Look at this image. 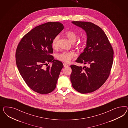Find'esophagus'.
<instances>
[{
    "label": "esophagus",
    "mask_w": 128,
    "mask_h": 128,
    "mask_svg": "<svg viewBox=\"0 0 128 128\" xmlns=\"http://www.w3.org/2000/svg\"><path fill=\"white\" fill-rule=\"evenodd\" d=\"M63 66L64 67H67V66H68V65L66 64V63H63Z\"/></svg>",
    "instance_id": "obj_1"
}]
</instances>
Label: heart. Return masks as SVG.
I'll use <instances>...</instances> for the list:
<instances>
[{"label": "heart", "mask_w": 128, "mask_h": 128, "mask_svg": "<svg viewBox=\"0 0 128 128\" xmlns=\"http://www.w3.org/2000/svg\"><path fill=\"white\" fill-rule=\"evenodd\" d=\"M65 35L67 38L69 39L71 43H75L78 38V35L74 31H68L65 33ZM59 40V36H56L53 40L52 43V46L54 48L57 47ZM86 43L85 39H82L80 44L82 45H84ZM76 54L74 52H62L56 54V58L59 60L63 62H68L70 60L74 58L76 56Z\"/></svg>", "instance_id": "obj_1"}]
</instances>
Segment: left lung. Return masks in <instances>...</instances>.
I'll use <instances>...</instances> for the list:
<instances>
[{
    "mask_svg": "<svg viewBox=\"0 0 128 128\" xmlns=\"http://www.w3.org/2000/svg\"><path fill=\"white\" fill-rule=\"evenodd\" d=\"M72 23L84 30L87 36L86 47L76 62L87 64L88 66L71 65L70 80L78 92H92L100 88L108 78L114 51L106 35L100 27L89 22Z\"/></svg>",
    "mask_w": 128,
    "mask_h": 128,
    "instance_id": "8db88e82",
    "label": "left lung"
}]
</instances>
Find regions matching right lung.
<instances>
[{"instance_id": "obj_1", "label": "right lung", "mask_w": 128, "mask_h": 128, "mask_svg": "<svg viewBox=\"0 0 128 128\" xmlns=\"http://www.w3.org/2000/svg\"><path fill=\"white\" fill-rule=\"evenodd\" d=\"M64 28L58 22L36 26L21 39L16 51V63L21 76L33 90L41 94L54 90L63 65L54 60L52 43ZM50 62L46 69L43 65Z\"/></svg>"}]
</instances>
